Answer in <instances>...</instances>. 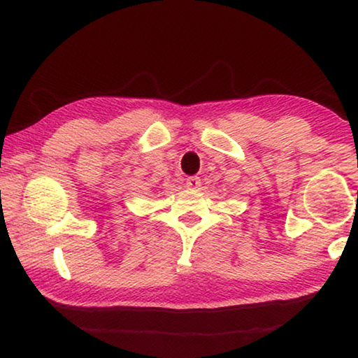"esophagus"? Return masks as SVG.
Returning <instances> with one entry per match:
<instances>
[{"mask_svg":"<svg viewBox=\"0 0 358 358\" xmlns=\"http://www.w3.org/2000/svg\"><path fill=\"white\" fill-rule=\"evenodd\" d=\"M186 186L191 187V189H197L201 186V178L199 177H187L186 178Z\"/></svg>","mask_w":358,"mask_h":358,"instance_id":"obj_1","label":"esophagus"}]
</instances>
